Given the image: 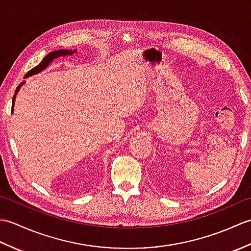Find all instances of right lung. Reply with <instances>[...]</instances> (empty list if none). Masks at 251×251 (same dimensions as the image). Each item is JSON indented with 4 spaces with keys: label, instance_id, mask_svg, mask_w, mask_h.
<instances>
[{
    "label": "right lung",
    "instance_id": "1",
    "mask_svg": "<svg viewBox=\"0 0 251 251\" xmlns=\"http://www.w3.org/2000/svg\"><path fill=\"white\" fill-rule=\"evenodd\" d=\"M75 51H76V50H54V51L50 52V54H49V55H46V56L44 57V59L42 60V61L39 63V66H36V67H34L33 69H31V70H30L28 73L25 74V78L29 77V76H32V75H34V74L40 73L41 71H43L44 69H46L47 67H49V65H50V63H51V61H52V60L56 59V58L60 57V56H70V55L74 54V52H75ZM24 84H25V82L20 83V85H18L17 89H16L15 95H14V97H13V104H12V108H13V109H12V112L14 111V103H15V99H16V94H17V93L19 92L20 87L23 86Z\"/></svg>",
    "mask_w": 251,
    "mask_h": 251
}]
</instances>
